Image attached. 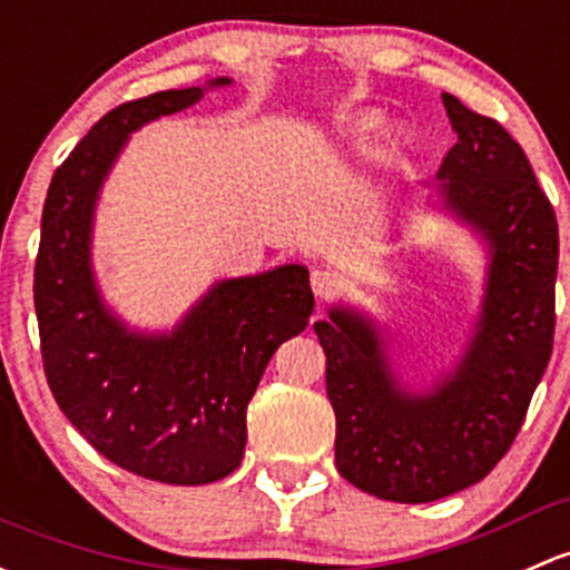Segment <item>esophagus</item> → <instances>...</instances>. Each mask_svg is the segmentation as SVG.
<instances>
[{
    "label": "esophagus",
    "instance_id": "obj_1",
    "mask_svg": "<svg viewBox=\"0 0 570 570\" xmlns=\"http://www.w3.org/2000/svg\"><path fill=\"white\" fill-rule=\"evenodd\" d=\"M335 286H338V281H335V275L327 273V269H314V273H311V289H314V295L320 297V301H327L335 292Z\"/></svg>",
    "mask_w": 570,
    "mask_h": 570
}]
</instances>
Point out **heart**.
<instances>
[{
  "label": "heart",
  "instance_id": "b5f03b06",
  "mask_svg": "<svg viewBox=\"0 0 570 570\" xmlns=\"http://www.w3.org/2000/svg\"><path fill=\"white\" fill-rule=\"evenodd\" d=\"M382 128H385V117H382L380 111H365L350 125L346 134H350L352 141H368L374 139L376 134H382Z\"/></svg>",
  "mask_w": 570,
  "mask_h": 570
}]
</instances>
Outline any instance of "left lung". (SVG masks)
I'll list each match as a JSON object with an SVG mask.
<instances>
[{
  "mask_svg": "<svg viewBox=\"0 0 570 570\" xmlns=\"http://www.w3.org/2000/svg\"><path fill=\"white\" fill-rule=\"evenodd\" d=\"M459 141L429 207L487 248V284L470 341L426 387L404 382L387 331L335 303L314 325L327 355L335 464L391 502H431L483 481L522 429L554 341L557 218L524 149L494 119L442 92Z\"/></svg>",
  "mask_w": 570,
  "mask_h": 570,
  "instance_id": "8db88e82",
  "label": "left lung"
}]
</instances>
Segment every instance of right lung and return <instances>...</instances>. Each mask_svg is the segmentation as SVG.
<instances>
[{
	"instance_id": "obj_1",
	"label": "right lung",
	"mask_w": 570,
	"mask_h": 570,
	"mask_svg": "<svg viewBox=\"0 0 570 570\" xmlns=\"http://www.w3.org/2000/svg\"><path fill=\"white\" fill-rule=\"evenodd\" d=\"M229 83L220 76L166 89L98 119L53 171L35 262L40 352L59 410L117 466L175 487L237 470L250 395L275 350L303 333L314 311L308 269L281 265L215 281L171 331H141L100 292L95 209L130 134Z\"/></svg>"
}]
</instances>
